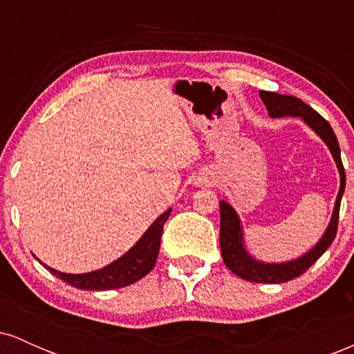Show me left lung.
Segmentation results:
<instances>
[{"mask_svg":"<svg viewBox=\"0 0 354 354\" xmlns=\"http://www.w3.org/2000/svg\"><path fill=\"white\" fill-rule=\"evenodd\" d=\"M259 96H261L263 103H265L270 118L293 116L299 118L304 124L310 126L313 131L323 140V143L328 146L339 173L338 196H336L331 219L328 223L326 230H324L323 236L306 253L298 256V258L288 259V261L270 263L254 258L245 245V231H243V223L238 216L236 209L228 201H219V218H221V221H219V248H221V256L225 265L234 274L246 279V281L276 284L298 278L330 248L333 239L336 236L339 203L341 198H343L344 186H346V174H344L343 163H341V151L335 131H333L330 123L319 113H316L311 106H308L306 103H303L299 98H295V96L278 95V93L271 91H259Z\"/></svg>","mask_w":354,"mask_h":354,"instance_id":"1","label":"left lung"}]
</instances>
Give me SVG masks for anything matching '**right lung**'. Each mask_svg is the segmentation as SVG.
Masks as SVG:
<instances>
[{"label":"right lung","instance_id":"right-lung-1","mask_svg":"<svg viewBox=\"0 0 354 354\" xmlns=\"http://www.w3.org/2000/svg\"><path fill=\"white\" fill-rule=\"evenodd\" d=\"M169 214H171V208L166 209L163 214H160V216L154 219L151 226L143 233V236L138 239L135 245L129 248L123 256H120V258L109 263V265L100 268V270L89 271V273L71 274L63 273V271H58L55 268L44 265L39 259L38 261L51 274L58 276L64 283L71 284V286L78 288V290L106 291L128 286V284H133L138 279L145 278L153 270L158 253H160L163 225L166 223V219L169 218Z\"/></svg>","mask_w":354,"mask_h":354}]
</instances>
